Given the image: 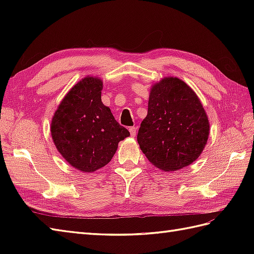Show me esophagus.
Returning a JSON list of instances; mask_svg holds the SVG:
<instances>
[{
  "mask_svg": "<svg viewBox=\"0 0 254 254\" xmlns=\"http://www.w3.org/2000/svg\"><path fill=\"white\" fill-rule=\"evenodd\" d=\"M128 131H130L131 136H135V134H136V127H131L130 128H128Z\"/></svg>",
  "mask_w": 254,
  "mask_h": 254,
  "instance_id": "obj_1",
  "label": "esophagus"
}]
</instances>
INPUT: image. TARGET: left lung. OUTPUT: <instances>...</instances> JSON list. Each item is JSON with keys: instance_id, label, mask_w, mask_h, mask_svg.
Listing matches in <instances>:
<instances>
[{"instance_id": "8db88e82", "label": "left lung", "mask_w": 254, "mask_h": 254, "mask_svg": "<svg viewBox=\"0 0 254 254\" xmlns=\"http://www.w3.org/2000/svg\"><path fill=\"white\" fill-rule=\"evenodd\" d=\"M208 134L201 101L183 80L168 77L153 86L137 142L155 167L175 171L191 165L203 152Z\"/></svg>"}]
</instances>
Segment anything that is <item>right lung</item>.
Instances as JSON below:
<instances>
[{
    "instance_id": "right-lung-1",
    "label": "right lung",
    "mask_w": 254,
    "mask_h": 254,
    "mask_svg": "<svg viewBox=\"0 0 254 254\" xmlns=\"http://www.w3.org/2000/svg\"><path fill=\"white\" fill-rule=\"evenodd\" d=\"M102 82L86 77L68 91L51 123L53 142L67 163L93 172L112 159L118 143L130 135L101 102Z\"/></svg>"
}]
</instances>
